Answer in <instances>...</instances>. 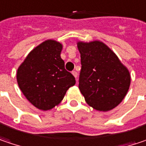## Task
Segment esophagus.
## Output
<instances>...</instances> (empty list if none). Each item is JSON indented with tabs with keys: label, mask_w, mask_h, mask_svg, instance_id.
<instances>
[{
	"label": "esophagus",
	"mask_w": 146,
	"mask_h": 146,
	"mask_svg": "<svg viewBox=\"0 0 146 146\" xmlns=\"http://www.w3.org/2000/svg\"><path fill=\"white\" fill-rule=\"evenodd\" d=\"M72 74L74 76V78L77 79V78H78V73H77L76 71H73V72H72Z\"/></svg>",
	"instance_id": "esophagus-1"
}]
</instances>
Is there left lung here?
I'll list each match as a JSON object with an SVG mask.
<instances>
[{
  "instance_id": "left-lung-1",
  "label": "left lung",
  "mask_w": 146,
  "mask_h": 146,
  "mask_svg": "<svg viewBox=\"0 0 146 146\" xmlns=\"http://www.w3.org/2000/svg\"><path fill=\"white\" fill-rule=\"evenodd\" d=\"M82 69L79 90L86 102L98 111H108L125 98L131 74L116 54L100 40L78 41Z\"/></svg>"
}]
</instances>
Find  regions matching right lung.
<instances>
[{"mask_svg": "<svg viewBox=\"0 0 146 146\" xmlns=\"http://www.w3.org/2000/svg\"><path fill=\"white\" fill-rule=\"evenodd\" d=\"M63 44L47 39L33 48L16 73L20 89L30 103L42 111L58 106L76 81L61 58Z\"/></svg>", "mask_w": 146, "mask_h": 146, "instance_id": "right-lung-1", "label": "right lung"}]
</instances>
